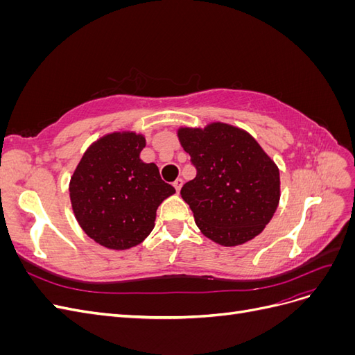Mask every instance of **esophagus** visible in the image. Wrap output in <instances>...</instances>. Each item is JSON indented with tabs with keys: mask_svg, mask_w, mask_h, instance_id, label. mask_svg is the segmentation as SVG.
<instances>
[{
	"mask_svg": "<svg viewBox=\"0 0 355 355\" xmlns=\"http://www.w3.org/2000/svg\"><path fill=\"white\" fill-rule=\"evenodd\" d=\"M182 185H184V180H182L180 178H178L175 182H173V187L176 188V191L179 192L180 191V188H182Z\"/></svg>",
	"mask_w": 355,
	"mask_h": 355,
	"instance_id": "1",
	"label": "esophagus"
}]
</instances>
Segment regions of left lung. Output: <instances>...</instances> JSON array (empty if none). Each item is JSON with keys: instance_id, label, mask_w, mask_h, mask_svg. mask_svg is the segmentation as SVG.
<instances>
[{"instance_id": "1", "label": "left lung", "mask_w": 355, "mask_h": 355, "mask_svg": "<svg viewBox=\"0 0 355 355\" xmlns=\"http://www.w3.org/2000/svg\"><path fill=\"white\" fill-rule=\"evenodd\" d=\"M178 136L197 170L180 196L200 231L227 247L259 235L280 201V171L274 161L249 133L230 124L182 127Z\"/></svg>"}]
</instances>
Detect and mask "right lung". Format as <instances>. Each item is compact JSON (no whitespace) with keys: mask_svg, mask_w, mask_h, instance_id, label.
<instances>
[{"mask_svg":"<svg viewBox=\"0 0 355 355\" xmlns=\"http://www.w3.org/2000/svg\"><path fill=\"white\" fill-rule=\"evenodd\" d=\"M145 137L116 132L84 153L69 182L75 218L92 240L112 250L141 244L154 230L157 209L176 189L144 163Z\"/></svg>","mask_w":355,"mask_h":355,"instance_id":"right-lung-1","label":"right lung"}]
</instances>
